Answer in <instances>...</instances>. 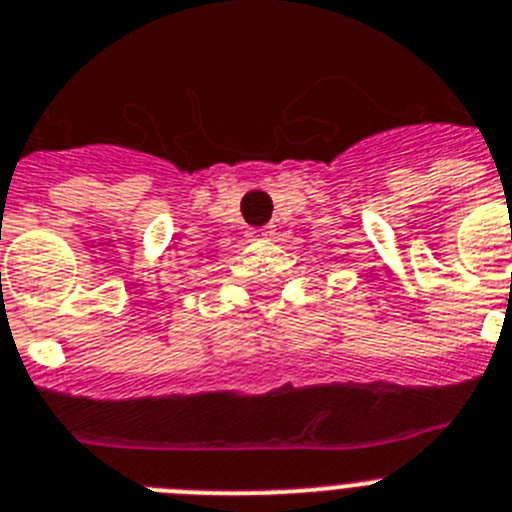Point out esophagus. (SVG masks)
I'll list each match as a JSON object with an SVG mask.
<instances>
[{
  "label": "esophagus",
  "instance_id": "1",
  "mask_svg": "<svg viewBox=\"0 0 512 512\" xmlns=\"http://www.w3.org/2000/svg\"><path fill=\"white\" fill-rule=\"evenodd\" d=\"M268 234H270L268 229H252L247 237H250L252 242H262V239H268Z\"/></svg>",
  "mask_w": 512,
  "mask_h": 512
}]
</instances>
